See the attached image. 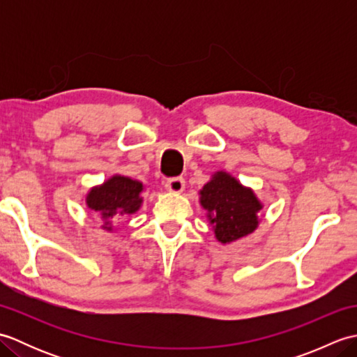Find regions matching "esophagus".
Listing matches in <instances>:
<instances>
[{
  "label": "esophagus",
  "mask_w": 357,
  "mask_h": 357,
  "mask_svg": "<svg viewBox=\"0 0 357 357\" xmlns=\"http://www.w3.org/2000/svg\"><path fill=\"white\" fill-rule=\"evenodd\" d=\"M185 187V179L183 176H176V178H170L167 179L165 183V188L169 192H173V193H179L183 192Z\"/></svg>",
  "instance_id": "1"
}]
</instances>
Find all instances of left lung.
Masks as SVG:
<instances>
[{
  "mask_svg": "<svg viewBox=\"0 0 357 357\" xmlns=\"http://www.w3.org/2000/svg\"><path fill=\"white\" fill-rule=\"evenodd\" d=\"M201 204L208 210L210 222L222 244L252 233L257 227L256 213L262 208L252 190L242 187L224 172L216 173L201 190Z\"/></svg>",
  "mask_w": 357,
  "mask_h": 357,
  "instance_id": "8db88e82",
  "label": "left lung"
}]
</instances>
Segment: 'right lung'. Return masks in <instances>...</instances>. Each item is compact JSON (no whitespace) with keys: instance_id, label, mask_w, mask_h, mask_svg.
<instances>
[{"instance_id":"right-lung-1","label":"right lung","mask_w":357,"mask_h":357,"mask_svg":"<svg viewBox=\"0 0 357 357\" xmlns=\"http://www.w3.org/2000/svg\"><path fill=\"white\" fill-rule=\"evenodd\" d=\"M141 192L142 184L138 181L124 176H113L101 187L90 190L87 196V206L89 208L100 211L102 218H112L116 213L130 215L141 206Z\"/></svg>"}]
</instances>
